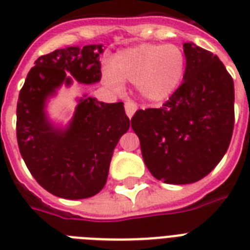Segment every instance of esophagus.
<instances>
[{
  "label": "esophagus",
  "mask_w": 250,
  "mask_h": 250,
  "mask_svg": "<svg viewBox=\"0 0 250 250\" xmlns=\"http://www.w3.org/2000/svg\"><path fill=\"white\" fill-rule=\"evenodd\" d=\"M125 114H127V117L128 118H132L133 114L136 113L137 110V105L133 101H131V100H127V101L125 102Z\"/></svg>",
  "instance_id": "1"
}]
</instances>
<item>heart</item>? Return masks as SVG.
I'll list each match as a JSON object with an SVG mask.
<instances>
[{
	"mask_svg": "<svg viewBox=\"0 0 250 250\" xmlns=\"http://www.w3.org/2000/svg\"><path fill=\"white\" fill-rule=\"evenodd\" d=\"M186 74V56L175 45L139 44L123 49L104 71L105 83L121 89L132 82L143 100L162 102L178 90Z\"/></svg>",
	"mask_w": 250,
	"mask_h": 250,
	"instance_id": "obj_1",
	"label": "heart"
}]
</instances>
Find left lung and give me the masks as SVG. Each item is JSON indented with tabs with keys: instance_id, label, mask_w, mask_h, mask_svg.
<instances>
[{
	"instance_id": "1",
	"label": "left lung",
	"mask_w": 250,
	"mask_h": 250,
	"mask_svg": "<svg viewBox=\"0 0 250 250\" xmlns=\"http://www.w3.org/2000/svg\"><path fill=\"white\" fill-rule=\"evenodd\" d=\"M186 74L160 109L131 119L150 174L167 184H190L211 172L232 137L235 88L218 56L184 42Z\"/></svg>"
}]
</instances>
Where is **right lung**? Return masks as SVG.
Instances as JSON below:
<instances>
[{
    "instance_id": "obj_1",
    "label": "right lung",
    "mask_w": 250,
    "mask_h": 250,
    "mask_svg": "<svg viewBox=\"0 0 250 250\" xmlns=\"http://www.w3.org/2000/svg\"><path fill=\"white\" fill-rule=\"evenodd\" d=\"M102 44L57 49L35 61L17 105L19 150L29 172L58 197L82 200L105 187L114 149L129 128L123 102L83 94L67 125L50 119L48 104L62 85L101 80Z\"/></svg>"
}]
</instances>
